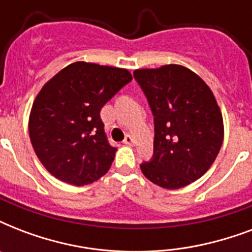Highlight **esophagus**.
<instances>
[{"instance_id": "obj_1", "label": "esophagus", "mask_w": 252, "mask_h": 252, "mask_svg": "<svg viewBox=\"0 0 252 252\" xmlns=\"http://www.w3.org/2000/svg\"><path fill=\"white\" fill-rule=\"evenodd\" d=\"M124 144L126 145H134V138L130 134H126V138H124Z\"/></svg>"}]
</instances>
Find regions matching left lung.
Listing matches in <instances>:
<instances>
[{"label": "left lung", "instance_id": "obj_1", "mask_svg": "<svg viewBox=\"0 0 252 252\" xmlns=\"http://www.w3.org/2000/svg\"><path fill=\"white\" fill-rule=\"evenodd\" d=\"M154 116V152L140 165L142 174L167 189L203 176L223 141L220 107L208 85L180 65L133 73Z\"/></svg>", "mask_w": 252, "mask_h": 252}]
</instances>
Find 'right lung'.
Returning <instances> with one entry per match:
<instances>
[{"label":"right lung","mask_w":252,"mask_h":252,"mask_svg":"<svg viewBox=\"0 0 252 252\" xmlns=\"http://www.w3.org/2000/svg\"><path fill=\"white\" fill-rule=\"evenodd\" d=\"M130 81L126 69L78 61L43 86L30 114V140L55 178L85 186L110 170L116 148L108 142L100 110Z\"/></svg>","instance_id":"obj_1"}]
</instances>
